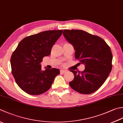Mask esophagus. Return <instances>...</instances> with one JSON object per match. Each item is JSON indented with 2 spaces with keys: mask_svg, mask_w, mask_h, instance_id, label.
I'll list each match as a JSON object with an SVG mask.
<instances>
[{
  "mask_svg": "<svg viewBox=\"0 0 123 123\" xmlns=\"http://www.w3.org/2000/svg\"><path fill=\"white\" fill-rule=\"evenodd\" d=\"M67 72V70H60V73H66Z\"/></svg>",
  "mask_w": 123,
  "mask_h": 123,
  "instance_id": "obj_1",
  "label": "esophagus"
}]
</instances>
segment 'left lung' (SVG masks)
I'll return each instance as SVG.
<instances>
[{
	"label": "left lung",
	"instance_id": "1",
	"mask_svg": "<svg viewBox=\"0 0 123 123\" xmlns=\"http://www.w3.org/2000/svg\"><path fill=\"white\" fill-rule=\"evenodd\" d=\"M63 34L76 50L74 57L84 64L83 71L71 70L74 74L69 85L76 92L89 94L95 92L108 78L112 69V55L105 41L80 30H64Z\"/></svg>",
	"mask_w": 123,
	"mask_h": 123
}]
</instances>
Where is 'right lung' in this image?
<instances>
[{
  "mask_svg": "<svg viewBox=\"0 0 123 123\" xmlns=\"http://www.w3.org/2000/svg\"><path fill=\"white\" fill-rule=\"evenodd\" d=\"M63 30H49L28 36L19 43L11 58L12 73L24 92L39 95L50 88L60 74L56 68L42 70L43 57L50 54L53 46Z\"/></svg>",
  "mask_w": 123,
  "mask_h": 123,
  "instance_id": "add662e5",
  "label": "right lung"
}]
</instances>
